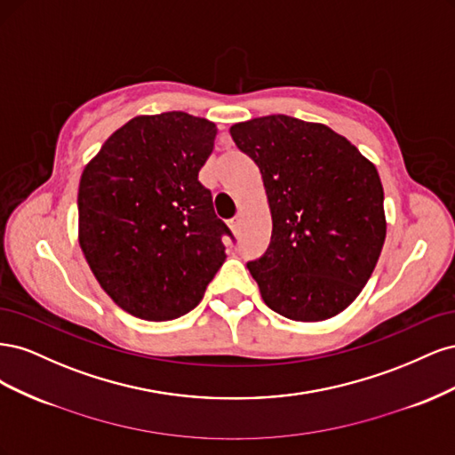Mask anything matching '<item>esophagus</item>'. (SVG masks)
Masks as SVG:
<instances>
[{
    "mask_svg": "<svg viewBox=\"0 0 455 455\" xmlns=\"http://www.w3.org/2000/svg\"><path fill=\"white\" fill-rule=\"evenodd\" d=\"M229 228H231V231H233V233H235V235H237V233H239V229H241V218H239V216H235V218H231V220H229Z\"/></svg>",
    "mask_w": 455,
    "mask_h": 455,
    "instance_id": "esophagus-1",
    "label": "esophagus"
}]
</instances>
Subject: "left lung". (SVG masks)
I'll use <instances>...</instances> for the list:
<instances>
[{
    "mask_svg": "<svg viewBox=\"0 0 455 455\" xmlns=\"http://www.w3.org/2000/svg\"><path fill=\"white\" fill-rule=\"evenodd\" d=\"M229 132L258 164L273 218L267 251L246 264L261 298L292 321L338 315L361 294L385 241L376 167L341 134L291 116Z\"/></svg>",
    "mask_w": 455,
    "mask_h": 455,
    "instance_id": "1",
    "label": "left lung"
}]
</instances>
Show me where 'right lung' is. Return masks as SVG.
Masks as SVG:
<instances>
[{"label": "right lung", "mask_w": 455, "mask_h": 455, "mask_svg": "<svg viewBox=\"0 0 455 455\" xmlns=\"http://www.w3.org/2000/svg\"><path fill=\"white\" fill-rule=\"evenodd\" d=\"M214 139V123L184 112L140 116L81 174V251L106 294L144 321L194 309L226 259L233 235L199 182Z\"/></svg>", "instance_id": "right-lung-1"}]
</instances>
